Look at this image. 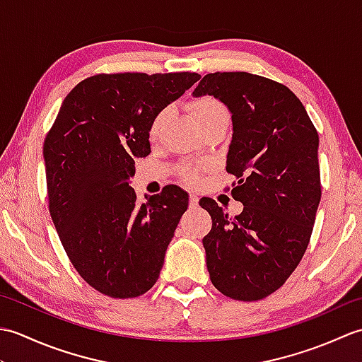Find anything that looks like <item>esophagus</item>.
<instances>
[{
    "instance_id": "esophagus-1",
    "label": "esophagus",
    "mask_w": 362,
    "mask_h": 362,
    "mask_svg": "<svg viewBox=\"0 0 362 362\" xmlns=\"http://www.w3.org/2000/svg\"><path fill=\"white\" fill-rule=\"evenodd\" d=\"M197 205H199V197L194 196V194H191L189 196V209L194 210V209H197Z\"/></svg>"
}]
</instances>
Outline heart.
<instances>
[{"label":"heart","mask_w":362,"mask_h":362,"mask_svg":"<svg viewBox=\"0 0 362 362\" xmlns=\"http://www.w3.org/2000/svg\"><path fill=\"white\" fill-rule=\"evenodd\" d=\"M189 112H191V117L194 118V121L199 126H202V124H205V122H209L214 118L228 117L226 105L222 104L219 99H216L214 96H209V95L194 98L193 101L189 103ZM169 113H171V109L166 107V109H161L156 115V117H153V119L151 122V129H149L151 136H156L160 132V129L163 127V124L169 117ZM183 180L191 183V185H196V183L199 182L197 171H194V169H187V171L183 173Z\"/></svg>","instance_id":"b5f03b06"}]
</instances>
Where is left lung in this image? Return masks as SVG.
<instances>
[{
	"instance_id": "8db88e82",
	"label": "left lung",
	"mask_w": 362,
	"mask_h": 362,
	"mask_svg": "<svg viewBox=\"0 0 362 362\" xmlns=\"http://www.w3.org/2000/svg\"><path fill=\"white\" fill-rule=\"evenodd\" d=\"M193 95L224 103L233 122L227 153L228 218L206 199L213 226L204 236L210 280L222 294L255 302L281 288L305 255L320 202L319 135L303 104L280 82L245 71L204 76Z\"/></svg>"
}]
</instances>
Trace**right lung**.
<instances>
[{
    "mask_svg": "<svg viewBox=\"0 0 362 362\" xmlns=\"http://www.w3.org/2000/svg\"><path fill=\"white\" fill-rule=\"evenodd\" d=\"M197 73L95 74L64 99L43 143L49 213L76 271L91 288L132 298L156 284L188 194L175 185L136 202L135 158L151 153L153 117Z\"/></svg>",
    "mask_w": 362,
    "mask_h": 362,
    "instance_id": "right-lung-1",
    "label": "right lung"
}]
</instances>
